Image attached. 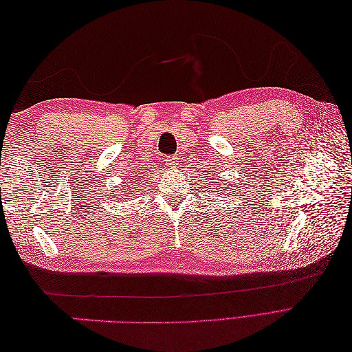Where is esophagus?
Here are the masks:
<instances>
[{
	"label": "esophagus",
	"mask_w": 352,
	"mask_h": 352,
	"mask_svg": "<svg viewBox=\"0 0 352 352\" xmlns=\"http://www.w3.org/2000/svg\"><path fill=\"white\" fill-rule=\"evenodd\" d=\"M164 163H166L167 167H176V164H177V157H175V155H167V157L164 158Z\"/></svg>",
	"instance_id": "esophagus-1"
}]
</instances>
